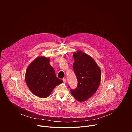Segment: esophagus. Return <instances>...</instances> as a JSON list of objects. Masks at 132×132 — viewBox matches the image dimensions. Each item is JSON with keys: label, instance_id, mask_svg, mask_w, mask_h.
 <instances>
[{"label": "esophagus", "instance_id": "obj_1", "mask_svg": "<svg viewBox=\"0 0 132 132\" xmlns=\"http://www.w3.org/2000/svg\"><path fill=\"white\" fill-rule=\"evenodd\" d=\"M63 82H64V83H65V82H66V78H63Z\"/></svg>", "mask_w": 132, "mask_h": 132}]
</instances>
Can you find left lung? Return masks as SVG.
I'll return each instance as SVG.
<instances>
[{"mask_svg":"<svg viewBox=\"0 0 132 132\" xmlns=\"http://www.w3.org/2000/svg\"><path fill=\"white\" fill-rule=\"evenodd\" d=\"M73 69L78 85L70 91L73 97L81 102L89 99L97 91L100 84L101 72L95 60L84 52L77 51L73 52Z\"/></svg>","mask_w":132,"mask_h":132,"instance_id":"obj_1","label":"left lung"}]
</instances>
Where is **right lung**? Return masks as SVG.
Returning <instances> with one entry per match:
<instances>
[{"instance_id":"obj_1","label":"right lung","mask_w":132,"mask_h":132,"mask_svg":"<svg viewBox=\"0 0 132 132\" xmlns=\"http://www.w3.org/2000/svg\"><path fill=\"white\" fill-rule=\"evenodd\" d=\"M50 61L45 56L37 57L29 64L26 72L28 88L34 95L41 98L48 97L55 87L63 82L56 76Z\"/></svg>"}]
</instances>
